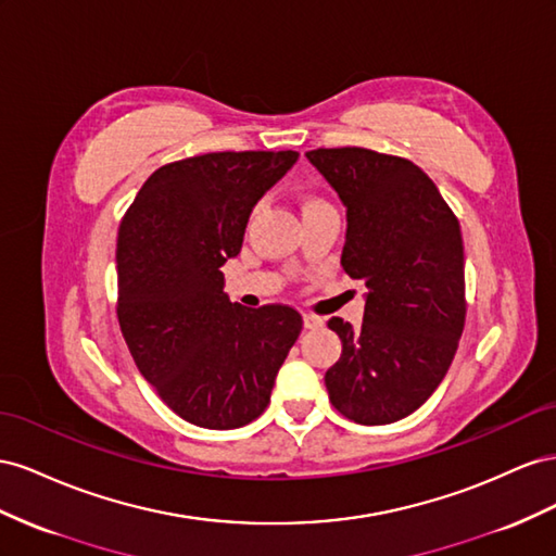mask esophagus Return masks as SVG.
I'll return each instance as SVG.
<instances>
[{
  "instance_id": "1",
  "label": "esophagus",
  "mask_w": 556,
  "mask_h": 556,
  "mask_svg": "<svg viewBox=\"0 0 556 556\" xmlns=\"http://www.w3.org/2000/svg\"><path fill=\"white\" fill-rule=\"evenodd\" d=\"M303 324H305V328H319V326H324V319L316 314H303Z\"/></svg>"
}]
</instances>
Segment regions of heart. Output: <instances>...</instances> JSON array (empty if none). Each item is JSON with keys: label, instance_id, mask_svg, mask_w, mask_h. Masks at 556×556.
Instances as JSON below:
<instances>
[{"label": "heart", "instance_id": "heart-1", "mask_svg": "<svg viewBox=\"0 0 556 556\" xmlns=\"http://www.w3.org/2000/svg\"><path fill=\"white\" fill-rule=\"evenodd\" d=\"M326 207H330V204L321 195L307 193V195H303V200H300V210H303V214L314 212V210H326Z\"/></svg>", "mask_w": 556, "mask_h": 556}]
</instances>
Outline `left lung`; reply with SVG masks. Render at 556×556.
Listing matches in <instances>:
<instances>
[{"instance_id": "obj_1", "label": "left lung", "mask_w": 556, "mask_h": 556, "mask_svg": "<svg viewBox=\"0 0 556 556\" xmlns=\"http://www.w3.org/2000/svg\"><path fill=\"white\" fill-rule=\"evenodd\" d=\"M309 163L346 207L344 273L368 287L361 328L332 316L342 356L328 399L356 424L399 421L421 407L456 354L466 324L458 218L407 157L361 147L314 149Z\"/></svg>"}]
</instances>
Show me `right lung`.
I'll return each mask as SVG.
<instances>
[{
  "label": "right lung",
  "instance_id": "1",
  "mask_svg": "<svg viewBox=\"0 0 556 556\" xmlns=\"http://www.w3.org/2000/svg\"><path fill=\"white\" fill-rule=\"evenodd\" d=\"M295 151H218L157 167L118 228L121 332L155 393L202 428L258 419L303 316L247 309L224 293L220 265L242 249L247 220Z\"/></svg>",
  "mask_w": 556,
  "mask_h": 556
}]
</instances>
